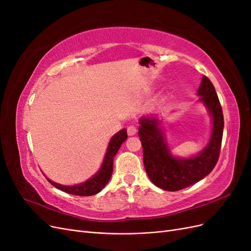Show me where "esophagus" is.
I'll return each mask as SVG.
<instances>
[{"label":"esophagus","mask_w":251,"mask_h":251,"mask_svg":"<svg viewBox=\"0 0 251 251\" xmlns=\"http://www.w3.org/2000/svg\"><path fill=\"white\" fill-rule=\"evenodd\" d=\"M126 131H127L128 136H133L136 134V132H137V128H136V126H128Z\"/></svg>","instance_id":"34e87169"}]
</instances>
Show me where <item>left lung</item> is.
<instances>
[{
  "mask_svg": "<svg viewBox=\"0 0 251 251\" xmlns=\"http://www.w3.org/2000/svg\"><path fill=\"white\" fill-rule=\"evenodd\" d=\"M200 101L212 118L211 137L200 154L191 158H175L165 141L160 121L156 117L139 120L138 136L143 150V163L149 178L159 188L176 192L202 180L214 170L221 151L224 118L214 85L207 76L202 77L198 89Z\"/></svg>",
  "mask_w": 251,
  "mask_h": 251,
  "instance_id": "8db88e82",
  "label": "left lung"
}]
</instances>
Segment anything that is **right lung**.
<instances>
[{
  "mask_svg": "<svg viewBox=\"0 0 251 251\" xmlns=\"http://www.w3.org/2000/svg\"><path fill=\"white\" fill-rule=\"evenodd\" d=\"M126 138H127V134H126V128H123V130L119 131L118 133H116L113 136L108 146L107 153L104 155L101 168L92 178H90L86 182H83V183L73 185V186H67V185L55 183V182L51 181L46 177L47 180L57 189H60V191L71 194V195L86 197V196H92L100 193L105 186V184L108 183L112 176L114 156L116 155L119 148L121 147V144L126 141Z\"/></svg>",
  "mask_w": 251,
  "mask_h": 251,
  "instance_id": "obj_1",
  "label": "right lung"
}]
</instances>
